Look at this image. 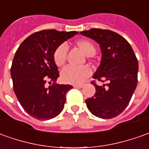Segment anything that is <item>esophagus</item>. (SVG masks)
<instances>
[{"mask_svg": "<svg viewBox=\"0 0 149 149\" xmlns=\"http://www.w3.org/2000/svg\"><path fill=\"white\" fill-rule=\"evenodd\" d=\"M84 84H79V85H74V88H82L84 87Z\"/></svg>", "mask_w": 149, "mask_h": 149, "instance_id": "1", "label": "esophagus"}]
</instances>
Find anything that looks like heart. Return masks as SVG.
<instances>
[{
	"label": "heart",
	"instance_id": "obj_1",
	"mask_svg": "<svg viewBox=\"0 0 149 149\" xmlns=\"http://www.w3.org/2000/svg\"><path fill=\"white\" fill-rule=\"evenodd\" d=\"M84 53L88 56H92L96 53V48L92 42L82 40L78 43ZM68 45L63 43L57 47L53 53V61L57 66H61L66 61L68 53ZM92 70L88 65L75 66L68 65L61 70V79L62 82L70 84H80L92 74Z\"/></svg>",
	"mask_w": 149,
	"mask_h": 149
}]
</instances>
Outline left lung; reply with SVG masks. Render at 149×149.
Segmentation results:
<instances>
[{
    "instance_id": "8db88e82",
    "label": "left lung",
    "mask_w": 149,
    "mask_h": 149,
    "mask_svg": "<svg viewBox=\"0 0 149 149\" xmlns=\"http://www.w3.org/2000/svg\"><path fill=\"white\" fill-rule=\"evenodd\" d=\"M100 45L101 61L93 79L109 84L96 88L94 96L85 100L93 115L109 119L119 115L127 108L138 82L139 65L135 54L127 40L109 30L92 28L81 31Z\"/></svg>"
}]
</instances>
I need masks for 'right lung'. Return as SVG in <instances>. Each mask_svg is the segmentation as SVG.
Here are the masks:
<instances>
[{"label": "right lung", "instance_id": "right-lung-1", "mask_svg": "<svg viewBox=\"0 0 149 149\" xmlns=\"http://www.w3.org/2000/svg\"><path fill=\"white\" fill-rule=\"evenodd\" d=\"M76 34L43 30L28 36L15 53L10 69L14 93L24 110L36 119L53 118L64 108L65 95L73 87L55 83L59 72L53 53ZM47 81L53 84L47 88Z\"/></svg>", "mask_w": 149, "mask_h": 149}]
</instances>
